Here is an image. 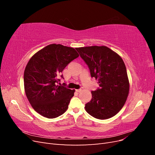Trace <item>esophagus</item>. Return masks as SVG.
I'll list each match as a JSON object with an SVG mask.
<instances>
[{
  "mask_svg": "<svg viewBox=\"0 0 155 155\" xmlns=\"http://www.w3.org/2000/svg\"><path fill=\"white\" fill-rule=\"evenodd\" d=\"M82 90H83V89H81V88L76 89V92H81L82 91Z\"/></svg>",
  "mask_w": 155,
  "mask_h": 155,
  "instance_id": "obj_1",
  "label": "esophagus"
}]
</instances>
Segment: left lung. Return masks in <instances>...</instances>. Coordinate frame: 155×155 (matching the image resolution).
I'll list each match as a JSON object with an SVG mask.
<instances>
[{
	"label": "left lung",
	"mask_w": 155,
	"mask_h": 155,
	"mask_svg": "<svg viewBox=\"0 0 155 155\" xmlns=\"http://www.w3.org/2000/svg\"><path fill=\"white\" fill-rule=\"evenodd\" d=\"M76 49L100 87L91 92L92 100L85 105V110L97 119L112 118L122 109L129 95V81L123 59L105 46Z\"/></svg>",
	"instance_id": "obj_1"
}]
</instances>
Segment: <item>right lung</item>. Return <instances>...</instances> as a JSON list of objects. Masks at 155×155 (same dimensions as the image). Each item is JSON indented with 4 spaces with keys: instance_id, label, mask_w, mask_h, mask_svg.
<instances>
[{
    "instance_id": "1",
    "label": "right lung",
    "mask_w": 155,
    "mask_h": 155,
    "mask_svg": "<svg viewBox=\"0 0 155 155\" xmlns=\"http://www.w3.org/2000/svg\"><path fill=\"white\" fill-rule=\"evenodd\" d=\"M78 57L74 48L51 44L30 58L24 72L25 91L37 113L47 118H55L67 110L75 90L57 83L64 68Z\"/></svg>"
}]
</instances>
